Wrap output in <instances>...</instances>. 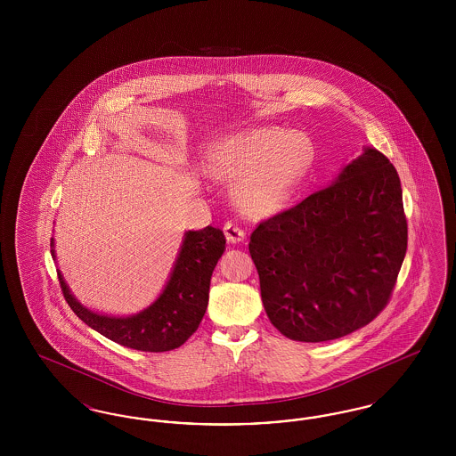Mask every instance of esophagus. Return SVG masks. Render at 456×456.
<instances>
[{
	"instance_id": "obj_1",
	"label": "esophagus",
	"mask_w": 456,
	"mask_h": 456,
	"mask_svg": "<svg viewBox=\"0 0 456 456\" xmlns=\"http://www.w3.org/2000/svg\"><path fill=\"white\" fill-rule=\"evenodd\" d=\"M224 232L229 242H242L246 239V231L239 225L238 222H232V220L225 222Z\"/></svg>"
}]
</instances>
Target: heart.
I'll use <instances>...</instances> for the list:
<instances>
[{"label": "heart", "mask_w": 456, "mask_h": 456, "mask_svg": "<svg viewBox=\"0 0 456 456\" xmlns=\"http://www.w3.org/2000/svg\"><path fill=\"white\" fill-rule=\"evenodd\" d=\"M208 166L225 177H240L238 201L253 214H275L296 193L313 162L303 133L265 126L238 133L208 151Z\"/></svg>", "instance_id": "1"}]
</instances>
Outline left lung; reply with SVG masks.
<instances>
[{"label":"left lung","instance_id":"1","mask_svg":"<svg viewBox=\"0 0 456 456\" xmlns=\"http://www.w3.org/2000/svg\"><path fill=\"white\" fill-rule=\"evenodd\" d=\"M249 253L265 311L287 338L326 342L368 325L407 253L396 169L368 147L333 184L260 222Z\"/></svg>","mask_w":456,"mask_h":456}]
</instances>
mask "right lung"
<instances>
[{
    "mask_svg": "<svg viewBox=\"0 0 456 456\" xmlns=\"http://www.w3.org/2000/svg\"><path fill=\"white\" fill-rule=\"evenodd\" d=\"M224 251L225 238L217 227L188 231L166 289L155 303L133 316L94 313L73 297L60 272L58 279L66 303L86 325L123 347L167 352L181 347L201 323L208 305L210 279ZM51 255L54 256V239H51Z\"/></svg>",
    "mask_w": 456,
    "mask_h": 456,
    "instance_id": "obj_1",
    "label": "right lung"
}]
</instances>
